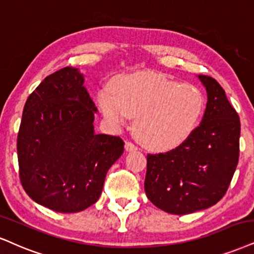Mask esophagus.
I'll list each match as a JSON object with an SVG mask.
<instances>
[{"label": "esophagus", "instance_id": "obj_1", "mask_svg": "<svg viewBox=\"0 0 254 254\" xmlns=\"http://www.w3.org/2000/svg\"><path fill=\"white\" fill-rule=\"evenodd\" d=\"M125 148H126V151H135V149H137V147L133 142L127 141L126 145H125Z\"/></svg>", "mask_w": 254, "mask_h": 254}]
</instances>
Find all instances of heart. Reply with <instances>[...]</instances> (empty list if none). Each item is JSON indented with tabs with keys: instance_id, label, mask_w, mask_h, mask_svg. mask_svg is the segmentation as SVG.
I'll return each mask as SVG.
<instances>
[{
	"instance_id": "b5f03b06",
	"label": "heart",
	"mask_w": 254,
	"mask_h": 254,
	"mask_svg": "<svg viewBox=\"0 0 254 254\" xmlns=\"http://www.w3.org/2000/svg\"><path fill=\"white\" fill-rule=\"evenodd\" d=\"M98 103L103 117L115 125L135 118L137 140L149 149L167 151L183 143L198 126L205 96L194 84L139 73L114 81L112 90H101Z\"/></svg>"
}]
</instances>
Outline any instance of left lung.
Wrapping results in <instances>:
<instances>
[{
  "mask_svg": "<svg viewBox=\"0 0 254 254\" xmlns=\"http://www.w3.org/2000/svg\"><path fill=\"white\" fill-rule=\"evenodd\" d=\"M199 79L207 90L199 126L174 149L147 154L146 195L171 214L215 205L226 193L239 160V115L213 77Z\"/></svg>",
  "mask_w": 254,
  "mask_h": 254,
  "instance_id": "obj_1",
  "label": "left lung"
}]
</instances>
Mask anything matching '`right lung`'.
I'll list each match as a JSON object with an SVG mask.
<instances>
[{"instance_id":"obj_1","label":"right lung","mask_w":254,"mask_h":254,"mask_svg":"<svg viewBox=\"0 0 254 254\" xmlns=\"http://www.w3.org/2000/svg\"><path fill=\"white\" fill-rule=\"evenodd\" d=\"M95 112L82 74L71 67L48 75L28 96L17 159L21 185L34 201L61 213L83 211L98 201L125 142L94 133Z\"/></svg>"}]
</instances>
